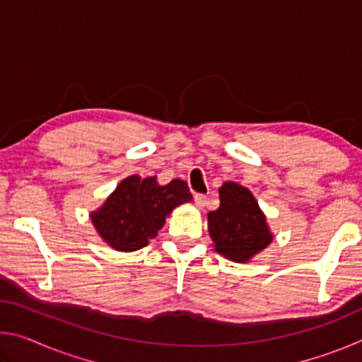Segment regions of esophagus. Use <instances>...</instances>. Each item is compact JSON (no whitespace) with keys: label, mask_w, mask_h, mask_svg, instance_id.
Masks as SVG:
<instances>
[{"label":"esophagus","mask_w":362,"mask_h":362,"mask_svg":"<svg viewBox=\"0 0 362 362\" xmlns=\"http://www.w3.org/2000/svg\"><path fill=\"white\" fill-rule=\"evenodd\" d=\"M206 199H207V198H206L204 194H199V193L194 194V204L198 206V207H203V206L206 204Z\"/></svg>","instance_id":"34e87169"}]
</instances>
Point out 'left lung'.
Listing matches in <instances>:
<instances>
[{"label":"left lung","instance_id":"left-lung-1","mask_svg":"<svg viewBox=\"0 0 362 362\" xmlns=\"http://www.w3.org/2000/svg\"><path fill=\"white\" fill-rule=\"evenodd\" d=\"M218 194V209L207 214L214 247L228 260L246 263L273 241L265 214L254 194L236 182H225Z\"/></svg>","mask_w":362,"mask_h":362}]
</instances>
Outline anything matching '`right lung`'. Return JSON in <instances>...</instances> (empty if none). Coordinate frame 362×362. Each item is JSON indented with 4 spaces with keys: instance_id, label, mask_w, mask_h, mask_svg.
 Segmentation results:
<instances>
[{
    "instance_id": "obj_1",
    "label": "right lung",
    "mask_w": 362,
    "mask_h": 362,
    "mask_svg": "<svg viewBox=\"0 0 362 362\" xmlns=\"http://www.w3.org/2000/svg\"><path fill=\"white\" fill-rule=\"evenodd\" d=\"M193 199L180 179L159 185L156 177L131 175L122 180L99 209L90 214L97 233L110 247L132 252L148 244L177 206Z\"/></svg>"
}]
</instances>
